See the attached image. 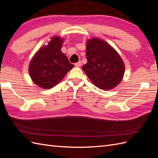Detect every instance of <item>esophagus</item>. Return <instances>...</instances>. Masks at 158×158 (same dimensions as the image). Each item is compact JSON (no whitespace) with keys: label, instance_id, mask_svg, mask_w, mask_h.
<instances>
[{"label":"esophagus","instance_id":"34e87169","mask_svg":"<svg viewBox=\"0 0 158 158\" xmlns=\"http://www.w3.org/2000/svg\"><path fill=\"white\" fill-rule=\"evenodd\" d=\"M81 65H82V62L81 61H79L78 63H75V66H76V67H80Z\"/></svg>","mask_w":158,"mask_h":158}]
</instances>
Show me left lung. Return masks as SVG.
Wrapping results in <instances>:
<instances>
[{"label": "left lung", "instance_id": "8db88e82", "mask_svg": "<svg viewBox=\"0 0 158 158\" xmlns=\"http://www.w3.org/2000/svg\"><path fill=\"white\" fill-rule=\"evenodd\" d=\"M87 63L82 69L92 82L99 89L110 90L122 81L125 66L113 47L99 38L87 41Z\"/></svg>", "mask_w": 158, "mask_h": 158}]
</instances>
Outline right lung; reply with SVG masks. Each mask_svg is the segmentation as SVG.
Returning a JSON list of instances; mask_svg holds the SVG:
<instances>
[{"mask_svg": "<svg viewBox=\"0 0 158 158\" xmlns=\"http://www.w3.org/2000/svg\"><path fill=\"white\" fill-rule=\"evenodd\" d=\"M63 43V38L52 37L48 44L41 47L31 59L29 74L33 82L39 87L53 88L74 67L61 51Z\"/></svg>", "mask_w": 158, "mask_h": 158, "instance_id": "right-lung-1", "label": "right lung"}]
</instances>
